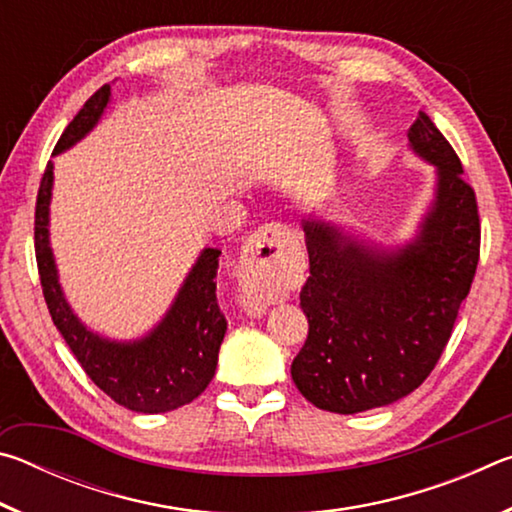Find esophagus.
I'll return each instance as SVG.
<instances>
[{
  "label": "esophagus",
  "mask_w": 512,
  "mask_h": 512,
  "mask_svg": "<svg viewBox=\"0 0 512 512\" xmlns=\"http://www.w3.org/2000/svg\"><path fill=\"white\" fill-rule=\"evenodd\" d=\"M296 250L298 237L280 223H266L248 237L239 266V291L244 307L259 311L273 300V277L287 266Z\"/></svg>",
  "instance_id": "obj_1"
}]
</instances>
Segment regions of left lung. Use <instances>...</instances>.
I'll return each mask as SVG.
<instances>
[{
  "label": "left lung",
  "instance_id": "left-lung-1",
  "mask_svg": "<svg viewBox=\"0 0 512 512\" xmlns=\"http://www.w3.org/2000/svg\"><path fill=\"white\" fill-rule=\"evenodd\" d=\"M409 142L438 178L411 244L370 248L334 223L302 221L309 277L300 307L309 334L291 377L323 411L359 413L413 393L436 368L472 287L481 248L474 189L427 112H418Z\"/></svg>",
  "mask_w": 512,
  "mask_h": 512
}]
</instances>
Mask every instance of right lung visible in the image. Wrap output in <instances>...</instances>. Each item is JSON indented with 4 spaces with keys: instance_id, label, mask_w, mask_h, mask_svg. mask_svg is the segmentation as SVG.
<instances>
[{
    "instance_id": "obj_1",
    "label": "right lung",
    "mask_w": 512,
    "mask_h": 512,
    "mask_svg": "<svg viewBox=\"0 0 512 512\" xmlns=\"http://www.w3.org/2000/svg\"><path fill=\"white\" fill-rule=\"evenodd\" d=\"M110 101V83L85 101L54 149L67 151L83 140L101 119ZM54 164H47L36 201V259L42 293L51 320L63 334L81 368L110 400L135 413H167L185 406L210 384L225 336L223 311L216 302L219 248H205L180 287L160 325L137 341H110L85 327L67 305L49 246V201Z\"/></svg>"
}]
</instances>
